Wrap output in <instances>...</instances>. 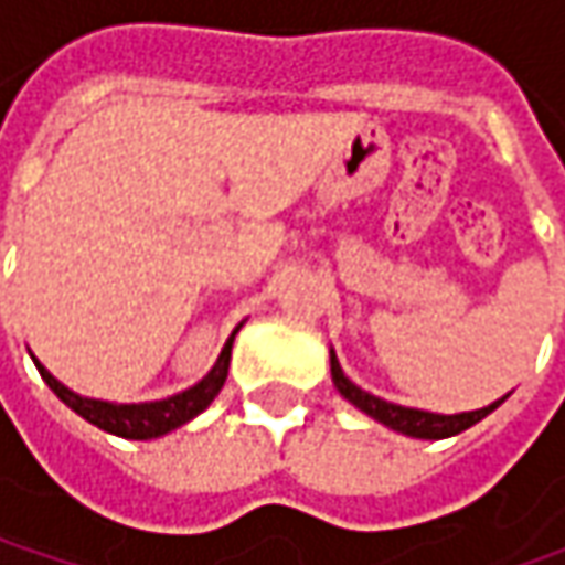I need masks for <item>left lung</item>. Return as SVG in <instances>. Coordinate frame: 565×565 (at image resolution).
Returning a JSON list of instances; mask_svg holds the SVG:
<instances>
[{
  "instance_id": "obj_1",
  "label": "left lung",
  "mask_w": 565,
  "mask_h": 565,
  "mask_svg": "<svg viewBox=\"0 0 565 565\" xmlns=\"http://www.w3.org/2000/svg\"><path fill=\"white\" fill-rule=\"evenodd\" d=\"M330 374H333V383H337V390L342 393V399H349L355 408H361L364 415H371L374 422H380L383 427H390V430H399L405 437H418V440H444V437H456V434H462L468 430L471 424H478L481 418H488L490 412L497 408V405H503L507 396L497 402H490L484 408H475V412H456V415H440V412H424V408H408V405H396V402H386L374 396V393H367V390H361L359 383H352V380L345 377V371H342V364H339L337 352L330 349Z\"/></svg>"
}]
</instances>
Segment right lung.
Returning <instances> with one entry per match:
<instances>
[{
    "label": "right lung",
    "mask_w": 565,
    "mask_h": 565,
    "mask_svg": "<svg viewBox=\"0 0 565 565\" xmlns=\"http://www.w3.org/2000/svg\"><path fill=\"white\" fill-rule=\"evenodd\" d=\"M242 330V323L232 330V337L226 339L223 352L216 364L210 367V374L204 380H198L194 386H188L175 396H166V399L157 402H106V399H90V396H81L75 390H68L62 380H55L40 361L33 359L40 377L46 380V386L53 390L58 399L65 402L72 412H77L84 422L97 424L99 430L106 434H116V437H125V440H153V437H163L169 430L182 427L191 418H198L204 412L210 402L216 399V393L223 390L228 374V359H232V342H235V333Z\"/></svg>",
    "instance_id": "add662e5"
}]
</instances>
